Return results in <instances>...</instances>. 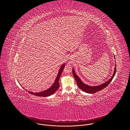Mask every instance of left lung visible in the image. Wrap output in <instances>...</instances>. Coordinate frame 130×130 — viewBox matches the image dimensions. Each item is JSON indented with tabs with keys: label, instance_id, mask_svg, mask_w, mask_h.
I'll return each mask as SVG.
<instances>
[{
	"label": "left lung",
	"instance_id": "8db88e82",
	"mask_svg": "<svg viewBox=\"0 0 130 130\" xmlns=\"http://www.w3.org/2000/svg\"><path fill=\"white\" fill-rule=\"evenodd\" d=\"M116 70H117V69H116V64L115 68V71H114L113 74L112 75L111 78L109 80L107 81L105 83H104L102 84H101L100 85L96 86H91L88 85L84 84V83H83V82L79 78V77L75 74L74 68L73 69V74L74 76L75 80L76 81L78 87H79V88L80 89L82 90L83 91L87 93H94L98 92L99 91L104 89L105 87H106L110 84V83L111 82L112 79H113V77L115 75V74L116 73Z\"/></svg>",
	"mask_w": 130,
	"mask_h": 130
}]
</instances>
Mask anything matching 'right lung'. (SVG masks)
<instances>
[{
  "mask_svg": "<svg viewBox=\"0 0 130 130\" xmlns=\"http://www.w3.org/2000/svg\"><path fill=\"white\" fill-rule=\"evenodd\" d=\"M64 67H65V64H63L59 69V71L58 72V73L57 77L56 78V80L55 81V82L54 83L53 85L49 89H48L45 91H44L43 92H39V93H34L30 92V91H28V92L31 94H34L36 96H43V97L50 96V95L53 94V93H54L57 91V90L58 89V88L59 87V77L60 76L61 74L62 73L63 70L64 69Z\"/></svg>",
  "mask_w": 130,
  "mask_h": 130,
  "instance_id": "add662e5",
  "label": "right lung"
}]
</instances>
